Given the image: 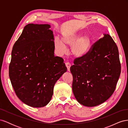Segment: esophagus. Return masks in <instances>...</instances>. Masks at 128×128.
<instances>
[{
	"instance_id": "esophagus-1",
	"label": "esophagus",
	"mask_w": 128,
	"mask_h": 128,
	"mask_svg": "<svg viewBox=\"0 0 128 128\" xmlns=\"http://www.w3.org/2000/svg\"><path fill=\"white\" fill-rule=\"evenodd\" d=\"M66 64V66L67 67V69H68V71H70V68L71 66V64L69 63V62H66L65 64Z\"/></svg>"
}]
</instances>
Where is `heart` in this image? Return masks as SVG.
Returning <instances> with one entry per match:
<instances>
[{
    "instance_id": "b5f03b06",
    "label": "heart",
    "mask_w": 128,
    "mask_h": 128,
    "mask_svg": "<svg viewBox=\"0 0 128 128\" xmlns=\"http://www.w3.org/2000/svg\"><path fill=\"white\" fill-rule=\"evenodd\" d=\"M81 32H67L63 34L62 41L56 38L54 42L55 49L60 54H63L66 51L65 45L72 46L70 51L75 57L80 58L84 56L88 51L91 44V38L88 34H84L82 36Z\"/></svg>"
}]
</instances>
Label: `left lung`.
<instances>
[{
    "instance_id": "1",
    "label": "left lung",
    "mask_w": 128,
    "mask_h": 128,
    "mask_svg": "<svg viewBox=\"0 0 128 128\" xmlns=\"http://www.w3.org/2000/svg\"><path fill=\"white\" fill-rule=\"evenodd\" d=\"M104 35L70 67L74 95L85 106H98L110 98L121 74L118 46L110 35Z\"/></svg>"
}]
</instances>
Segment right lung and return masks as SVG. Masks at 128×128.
Returning a JSON list of instances; mask_svg holds the SVG:
<instances>
[{
    "label": "right lung",
    "instance_id": "right-lung-1",
    "mask_svg": "<svg viewBox=\"0 0 128 128\" xmlns=\"http://www.w3.org/2000/svg\"><path fill=\"white\" fill-rule=\"evenodd\" d=\"M50 27L27 24L12 51V85L18 97L32 107L47 105L56 82L67 69L62 58L54 54V39Z\"/></svg>",
    "mask_w": 128,
    "mask_h": 128
}]
</instances>
